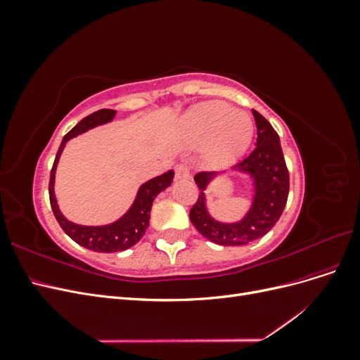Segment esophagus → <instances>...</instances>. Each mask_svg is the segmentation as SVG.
Listing matches in <instances>:
<instances>
[{
	"label": "esophagus",
	"mask_w": 360,
	"mask_h": 360,
	"mask_svg": "<svg viewBox=\"0 0 360 360\" xmlns=\"http://www.w3.org/2000/svg\"><path fill=\"white\" fill-rule=\"evenodd\" d=\"M176 179L177 180H188L191 179V168L186 162H181L176 167Z\"/></svg>",
	"instance_id": "obj_1"
}]
</instances>
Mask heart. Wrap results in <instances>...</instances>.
<instances>
[{"label": "heart", "instance_id": "1", "mask_svg": "<svg viewBox=\"0 0 360 360\" xmlns=\"http://www.w3.org/2000/svg\"><path fill=\"white\" fill-rule=\"evenodd\" d=\"M184 134L192 144L205 146V156L212 165H226L249 144L252 122L225 102H202L184 117Z\"/></svg>", "mask_w": 360, "mask_h": 360}]
</instances>
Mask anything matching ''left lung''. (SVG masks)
Returning <instances> with one entry per match:
<instances>
[{
  "label": "left lung",
  "mask_w": 360,
  "mask_h": 360,
  "mask_svg": "<svg viewBox=\"0 0 360 360\" xmlns=\"http://www.w3.org/2000/svg\"><path fill=\"white\" fill-rule=\"evenodd\" d=\"M252 114L257 124V147L234 165L237 169L249 172L255 183V200L245 219L238 224L213 221L205 210L202 191L214 172L201 171L193 177L201 193L189 212L191 222L201 236L216 245L240 246L263 237L279 221L287 204L290 174L279 135L259 112L252 110Z\"/></svg>",
  "instance_id": "left-lung-1"
}]
</instances>
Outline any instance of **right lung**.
<instances>
[{
	"label": "right lung",
	"instance_id": "obj_1",
	"mask_svg": "<svg viewBox=\"0 0 360 360\" xmlns=\"http://www.w3.org/2000/svg\"><path fill=\"white\" fill-rule=\"evenodd\" d=\"M114 115H115L114 110H99L82 118L69 134L64 135L61 146L57 151L56 160H53L51 177H49V201H51L53 216H56V219L63 228V231L66 233L73 242L86 249L94 250V252H118V250H124L136 245L139 242V238L144 236L148 226L151 204H153L156 195L163 189H167L172 183V177H174V172L168 171L163 174V176H159L153 180L144 183L143 186L139 188L136 200L134 205L130 207V210L122 217V219H118L111 225H105V226L76 225L69 222L66 217L60 213L56 197H53V179H56V168H57L61 151L64 148V144H66L70 138L85 132V130H89L97 124L111 122Z\"/></svg>",
	"mask_w": 360,
	"mask_h": 360
}]
</instances>
